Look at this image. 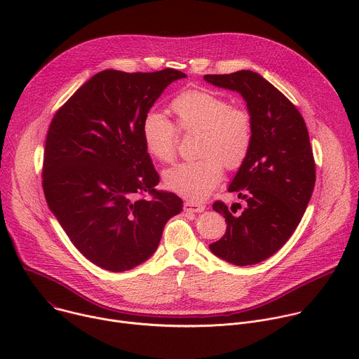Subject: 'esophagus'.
Listing matches in <instances>:
<instances>
[{
  "mask_svg": "<svg viewBox=\"0 0 359 359\" xmlns=\"http://www.w3.org/2000/svg\"><path fill=\"white\" fill-rule=\"evenodd\" d=\"M183 209L184 212H190V213H201L204 209H206V206L196 201H186Z\"/></svg>",
  "mask_w": 359,
  "mask_h": 359,
  "instance_id": "34e87169",
  "label": "esophagus"
}]
</instances>
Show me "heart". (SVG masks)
<instances>
[{
  "instance_id": "b5f03b06",
  "label": "heart",
  "mask_w": 359,
  "mask_h": 359,
  "mask_svg": "<svg viewBox=\"0 0 359 359\" xmlns=\"http://www.w3.org/2000/svg\"><path fill=\"white\" fill-rule=\"evenodd\" d=\"M170 109L182 132H197L193 162L176 165L163 173L165 186L187 198L198 201L208 197L227 170L238 169L252 144V118L250 112L210 89H186L177 93ZM143 146L161 163L176 158L177 129L163 114L150 109L140 126Z\"/></svg>"
}]
</instances>
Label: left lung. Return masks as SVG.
I'll return each instance as SVG.
<instances>
[{
  "instance_id": "1",
  "label": "left lung",
  "mask_w": 359,
  "mask_h": 359,
  "mask_svg": "<svg viewBox=\"0 0 359 359\" xmlns=\"http://www.w3.org/2000/svg\"><path fill=\"white\" fill-rule=\"evenodd\" d=\"M208 82L238 92L252 118V144L229 186L244 201L213 210L227 223L224 236L209 247L234 266L267 260L291 237L309 206L316 184V162L309 130L298 109L262 75L237 71L204 75Z\"/></svg>"
}]
</instances>
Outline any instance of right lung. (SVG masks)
Listing matches in <instances>:
<instances>
[{
  "instance_id": "add662e5",
  "label": "right lung",
  "mask_w": 359,
  "mask_h": 359,
  "mask_svg": "<svg viewBox=\"0 0 359 359\" xmlns=\"http://www.w3.org/2000/svg\"><path fill=\"white\" fill-rule=\"evenodd\" d=\"M156 72L102 71L57 111L49 125L42 189L72 244L104 270L119 273L156 251L165 224L183 210L142 140L144 114L176 79Z\"/></svg>"
}]
</instances>
